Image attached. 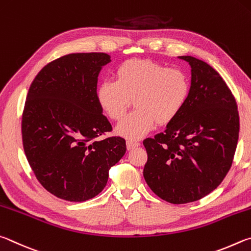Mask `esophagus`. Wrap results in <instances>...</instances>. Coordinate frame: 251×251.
I'll use <instances>...</instances> for the list:
<instances>
[{"mask_svg": "<svg viewBox=\"0 0 251 251\" xmlns=\"http://www.w3.org/2000/svg\"><path fill=\"white\" fill-rule=\"evenodd\" d=\"M139 146L140 143L138 141H133V140H128V141H126V148H128V150H132V149Z\"/></svg>", "mask_w": 251, "mask_h": 251, "instance_id": "obj_1", "label": "esophagus"}]
</instances>
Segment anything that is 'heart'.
Wrapping results in <instances>:
<instances>
[{
    "mask_svg": "<svg viewBox=\"0 0 251 251\" xmlns=\"http://www.w3.org/2000/svg\"><path fill=\"white\" fill-rule=\"evenodd\" d=\"M191 92L187 75L150 60L131 59L119 66L116 80H104L96 89L100 109L120 120L133 99L135 110L117 126V133L131 140L142 138L155 123L165 126L178 117Z\"/></svg>",
    "mask_w": 251,
    "mask_h": 251,
    "instance_id": "1",
    "label": "heart"
}]
</instances>
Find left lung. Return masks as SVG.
Wrapping results in <instances>:
<instances>
[{"label":"left lung","instance_id":"obj_1","mask_svg":"<svg viewBox=\"0 0 251 251\" xmlns=\"http://www.w3.org/2000/svg\"><path fill=\"white\" fill-rule=\"evenodd\" d=\"M191 66V92L178 117L164 132L143 141L149 187L172 204L199 201L212 193L229 171L239 137L236 100L212 66L179 56Z\"/></svg>","mask_w":251,"mask_h":251}]
</instances>
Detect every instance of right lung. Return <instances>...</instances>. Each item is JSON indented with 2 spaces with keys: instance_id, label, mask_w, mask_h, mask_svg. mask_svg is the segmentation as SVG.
Instances as JSON below:
<instances>
[{
  "instance_id": "obj_1",
  "label": "right lung",
  "mask_w": 251,
  "mask_h": 251,
  "mask_svg": "<svg viewBox=\"0 0 251 251\" xmlns=\"http://www.w3.org/2000/svg\"><path fill=\"white\" fill-rule=\"evenodd\" d=\"M104 52H77L46 65L29 87L22 120L24 151L42 185L69 201L94 199L126 151L96 99Z\"/></svg>"
}]
</instances>
